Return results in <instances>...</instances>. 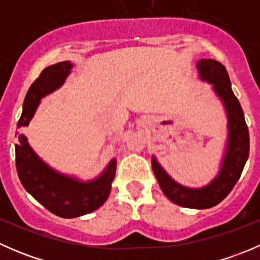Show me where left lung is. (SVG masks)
<instances>
[{"label": "left lung", "mask_w": 260, "mask_h": 260, "mask_svg": "<svg viewBox=\"0 0 260 260\" xmlns=\"http://www.w3.org/2000/svg\"><path fill=\"white\" fill-rule=\"evenodd\" d=\"M196 70L199 79L211 84L226 115L228 136L217 175L201 187H187L172 179L154 156H152V170L170 201L182 208L209 209L221 203L239 180L249 156V131L224 65L216 60L200 59L196 62Z\"/></svg>", "instance_id": "left-lung-1"}]
</instances>
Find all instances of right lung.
<instances>
[{"label":"right lung","mask_w":260,"mask_h":260,"mask_svg":"<svg viewBox=\"0 0 260 260\" xmlns=\"http://www.w3.org/2000/svg\"><path fill=\"white\" fill-rule=\"evenodd\" d=\"M73 67L74 64L70 61H61L41 72L26 94L22 113L17 123L18 128L30 124L41 99L62 86ZM16 135V169L21 183L50 212L72 219L95 211L106 203L115 176L117 159L114 157L95 179L85 181L52 169L38 156L23 133Z\"/></svg>","instance_id":"1"}]
</instances>
